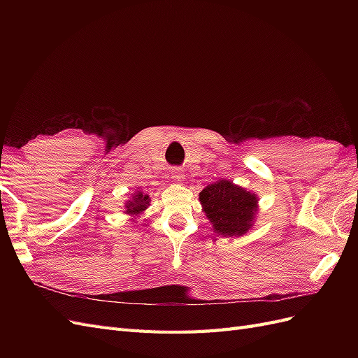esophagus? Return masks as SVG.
Listing matches in <instances>:
<instances>
[{
	"mask_svg": "<svg viewBox=\"0 0 358 358\" xmlns=\"http://www.w3.org/2000/svg\"><path fill=\"white\" fill-rule=\"evenodd\" d=\"M183 171H182V169H173L171 170V179L173 180H176V182H182L183 180Z\"/></svg>",
	"mask_w": 358,
	"mask_h": 358,
	"instance_id": "obj_1",
	"label": "esophagus"
}]
</instances>
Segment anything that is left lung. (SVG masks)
Segmentation results:
<instances>
[{"instance_id":"obj_1","label":"left lung","mask_w":358,"mask_h":358,"mask_svg":"<svg viewBox=\"0 0 358 358\" xmlns=\"http://www.w3.org/2000/svg\"><path fill=\"white\" fill-rule=\"evenodd\" d=\"M200 201L216 233L231 237L251 229L257 210L255 194L230 180H216L200 192Z\"/></svg>"}]
</instances>
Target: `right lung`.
<instances>
[{"label": "right lung", "mask_w": 358, "mask_h": 358, "mask_svg": "<svg viewBox=\"0 0 358 358\" xmlns=\"http://www.w3.org/2000/svg\"><path fill=\"white\" fill-rule=\"evenodd\" d=\"M149 204V196H143L142 192H138L137 196H134L133 201L127 203V213L137 215L142 210H145Z\"/></svg>", "instance_id": "obj_1"}]
</instances>
